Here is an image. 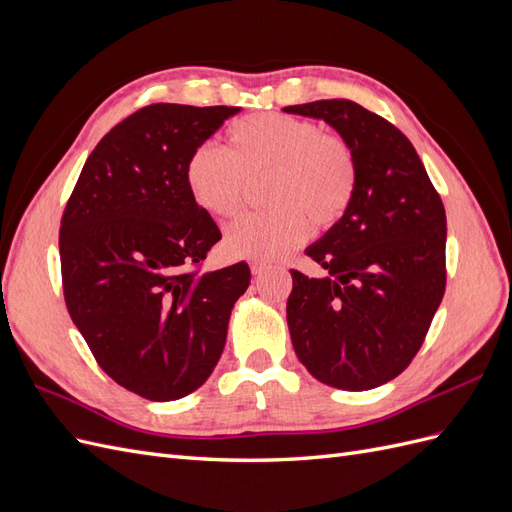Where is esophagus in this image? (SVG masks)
I'll list each match as a JSON object with an SVG mask.
<instances>
[{
    "mask_svg": "<svg viewBox=\"0 0 512 512\" xmlns=\"http://www.w3.org/2000/svg\"><path fill=\"white\" fill-rule=\"evenodd\" d=\"M250 269H252L254 275H260V273H265L267 265H265V262H260V260H252V262H250Z\"/></svg>",
    "mask_w": 512,
    "mask_h": 512,
    "instance_id": "1",
    "label": "esophagus"
}]
</instances>
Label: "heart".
<instances>
[{"mask_svg":"<svg viewBox=\"0 0 512 512\" xmlns=\"http://www.w3.org/2000/svg\"><path fill=\"white\" fill-rule=\"evenodd\" d=\"M228 149L203 143L185 160V185L211 218L241 211L245 181L267 177V211L243 215L226 230L232 256L277 260L301 245L309 230L344 218L359 185V162L348 138L282 113H260L232 123Z\"/></svg>","mask_w":512,"mask_h":512,"instance_id":"heart-1","label":"heart"}]
</instances>
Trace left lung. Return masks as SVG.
Masks as SVG:
<instances>
[{"label": "left lung", "mask_w": 512, "mask_h": 512, "mask_svg": "<svg viewBox=\"0 0 512 512\" xmlns=\"http://www.w3.org/2000/svg\"><path fill=\"white\" fill-rule=\"evenodd\" d=\"M286 113L324 119L356 153L346 215L307 247L327 277L292 269L286 318L294 352L316 380L369 391L421 350L446 288V213L416 149L391 121L352 100Z\"/></svg>", "instance_id": "1"}]
</instances>
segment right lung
<instances>
[{
    "label": "right lung",
    "instance_id": "obj_1",
    "mask_svg": "<svg viewBox=\"0 0 512 512\" xmlns=\"http://www.w3.org/2000/svg\"><path fill=\"white\" fill-rule=\"evenodd\" d=\"M239 106L149 104L108 132L59 228L64 299L104 374L151 401L194 393L218 365L230 309L250 286L237 262L200 273L222 239L185 185L194 147Z\"/></svg>",
    "mask_w": 512,
    "mask_h": 512
}]
</instances>
